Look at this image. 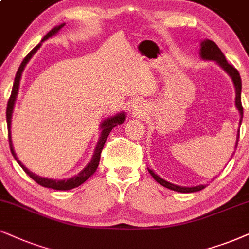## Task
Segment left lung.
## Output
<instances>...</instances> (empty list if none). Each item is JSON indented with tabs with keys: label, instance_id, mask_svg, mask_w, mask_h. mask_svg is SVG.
Segmentation results:
<instances>
[{
	"label": "left lung",
	"instance_id": "left-lung-1",
	"mask_svg": "<svg viewBox=\"0 0 249 249\" xmlns=\"http://www.w3.org/2000/svg\"><path fill=\"white\" fill-rule=\"evenodd\" d=\"M200 56L202 57V59H207V61H216L217 64H218L221 68L224 69L226 73L232 78V81H233L234 87H235V107H237L239 112H240L241 117H240V122L239 123L241 124L242 115H244V109H242V105H241V78L238 70L232 64H229L224 54L222 53V50L219 49L218 46H217L216 43L212 40H204L201 42ZM238 140H239V131H238L237 142H235V148L238 146ZM148 171H149V174L153 176V178L155 179L159 184H161L162 186L169 188V190L180 192V193H193V192H199L207 187V185H199V186H194V187L177 186V185H174L171 184V182L162 179L160 176H157L153 170L148 169Z\"/></svg>",
	"mask_w": 249,
	"mask_h": 249
}]
</instances>
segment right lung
<instances>
[{"label":"right lung","mask_w":249,"mask_h":249,"mask_svg":"<svg viewBox=\"0 0 249 249\" xmlns=\"http://www.w3.org/2000/svg\"><path fill=\"white\" fill-rule=\"evenodd\" d=\"M64 23L58 25V26H55L53 28L52 31H49L48 33L46 34L45 37H43L42 41L41 42H43V41H46L47 39H49L50 36H55L56 33L58 32L61 28L64 26ZM41 43L39 45L34 47V48L31 50L30 53H28L26 57L23 59V62H21L19 69H18L17 73H16V78H15V83H14V86H12V90H11V95H10V99H9L8 101V106H7V124H8V137H9V144H10V150L12 153V155H14L15 160L18 162V164H19L21 168L26 174L30 176L31 178L33 179L34 181L37 182V184L41 185V186L43 187H47V188H53V190H57V191H68V190H72V188L74 187H78L80 186L83 182H85L87 180L88 178L92 176L94 172L96 171L97 166H99V163H100V157H101V153H102V149L103 147H105V143H106V140L107 138H108V135L110 132H111L112 128L115 126H117L119 124H123L125 121V114L124 112H121V114L114 116V117H110L108 119H105L101 123V135H100V139H99V142H97V146L95 148V152H94V155H93V159L92 161L88 163L86 168L84 170H81V171L78 174L77 176H74V177H72L70 179H67V180H54V179H48V178H43V177H40V176H37L36 174H33L32 171H30L26 166H24L21 164V162L19 160L17 159V155H16L15 150H14V147H12V140H11V131H10V125H11V117H12V110H14V106H15V101H16V97H17V94H18V88H19V81H20V77H21V73H23L24 71V68L25 65L27 64V62L30 61L31 57L36 54V50L40 48Z\"/></svg>","instance_id":"right-lung-1"}]
</instances>
